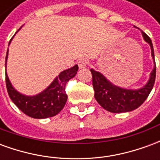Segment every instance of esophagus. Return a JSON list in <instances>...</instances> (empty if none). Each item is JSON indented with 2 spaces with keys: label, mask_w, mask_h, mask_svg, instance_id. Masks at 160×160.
I'll return each mask as SVG.
<instances>
[{
  "label": "esophagus",
  "mask_w": 160,
  "mask_h": 160,
  "mask_svg": "<svg viewBox=\"0 0 160 160\" xmlns=\"http://www.w3.org/2000/svg\"><path fill=\"white\" fill-rule=\"evenodd\" d=\"M88 65V62H87V60L85 59H81L80 60L79 62H78V66L80 68V69H84V68H86Z\"/></svg>",
  "instance_id": "esophagus-1"
}]
</instances>
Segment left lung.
I'll return each instance as SVG.
<instances>
[{
    "instance_id": "left-lung-1",
    "label": "left lung",
    "mask_w": 160,
    "mask_h": 160,
    "mask_svg": "<svg viewBox=\"0 0 160 160\" xmlns=\"http://www.w3.org/2000/svg\"><path fill=\"white\" fill-rule=\"evenodd\" d=\"M137 28L136 26H134ZM143 38L146 42L149 43L151 47L152 56L154 62V51L152 43L150 38L141 31ZM92 75V86H93L94 97L98 104H100L104 110L112 112V113H122L128 112L137 109L139 106L144 103L148 95L151 92L153 87L156 77V65L150 73V78L148 83L144 87L137 90L124 89L122 87H117L111 83V81L99 72L91 69Z\"/></svg>"
}]
</instances>
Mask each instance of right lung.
<instances>
[{"label":"right lung","mask_w":160,"mask_h":160,"mask_svg":"<svg viewBox=\"0 0 160 160\" xmlns=\"http://www.w3.org/2000/svg\"><path fill=\"white\" fill-rule=\"evenodd\" d=\"M12 39V38L8 45ZM8 56V49L6 56V68ZM78 68V65H75L71 68L62 71L45 90L35 96H26L16 91L6 73V85L9 97L23 113L31 118L38 119L52 118L58 114L66 104L68 99V95L65 92L66 84L70 79L76 75Z\"/></svg>","instance_id":"obj_1"}]
</instances>
